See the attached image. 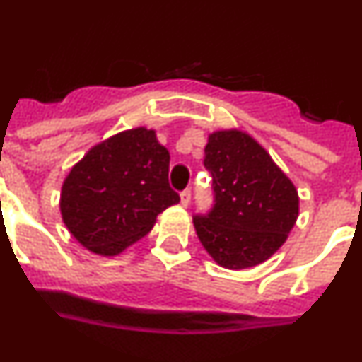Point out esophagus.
<instances>
[{"mask_svg":"<svg viewBox=\"0 0 362 362\" xmlns=\"http://www.w3.org/2000/svg\"><path fill=\"white\" fill-rule=\"evenodd\" d=\"M190 197H192L190 188H187V190L181 192V204H183V206H188V204H190Z\"/></svg>","mask_w":362,"mask_h":362,"instance_id":"esophagus-1","label":"esophagus"}]
</instances>
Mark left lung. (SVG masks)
<instances>
[{
    "instance_id": "obj_1",
    "label": "left lung",
    "mask_w": 362,
    "mask_h": 362,
    "mask_svg": "<svg viewBox=\"0 0 362 362\" xmlns=\"http://www.w3.org/2000/svg\"><path fill=\"white\" fill-rule=\"evenodd\" d=\"M214 209L194 216L197 238L219 267L245 270L279 250L299 216L293 183L241 130H217L204 146Z\"/></svg>"
}]
</instances>
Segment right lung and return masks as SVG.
<instances>
[{
    "label": "right lung",
    "instance_id": "add662e5",
    "mask_svg": "<svg viewBox=\"0 0 362 362\" xmlns=\"http://www.w3.org/2000/svg\"><path fill=\"white\" fill-rule=\"evenodd\" d=\"M168 165V150L145 127L98 143L63 181V223L94 254H121L145 238L163 210L179 203Z\"/></svg>",
    "mask_w": 362,
    "mask_h": 362
}]
</instances>
